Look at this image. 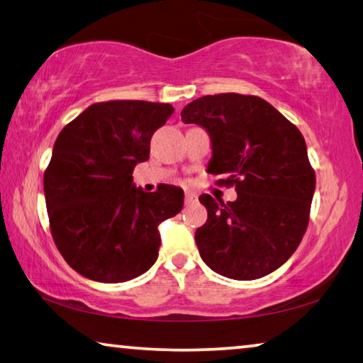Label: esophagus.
I'll return each instance as SVG.
<instances>
[{
    "instance_id": "obj_1",
    "label": "esophagus",
    "mask_w": 363,
    "mask_h": 363,
    "mask_svg": "<svg viewBox=\"0 0 363 363\" xmlns=\"http://www.w3.org/2000/svg\"><path fill=\"white\" fill-rule=\"evenodd\" d=\"M184 199H186V205H190V203H194V201L196 200V195L194 192H186V195H184Z\"/></svg>"
}]
</instances>
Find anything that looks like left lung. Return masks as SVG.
Here are the masks:
<instances>
[{
  "instance_id": "8db88e82",
  "label": "left lung",
  "mask_w": 363,
  "mask_h": 363,
  "mask_svg": "<svg viewBox=\"0 0 363 363\" xmlns=\"http://www.w3.org/2000/svg\"><path fill=\"white\" fill-rule=\"evenodd\" d=\"M210 133V174L235 187L237 200L200 195L208 219L195 232L201 259L233 280H255L286 262L303 240L315 171L301 131L257 96H203L181 112Z\"/></svg>"
}]
</instances>
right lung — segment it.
I'll return each instance as SVG.
<instances>
[{"mask_svg": "<svg viewBox=\"0 0 363 363\" xmlns=\"http://www.w3.org/2000/svg\"><path fill=\"white\" fill-rule=\"evenodd\" d=\"M169 104L107 101L89 106L56 139L45 171L49 229L60 255L83 277L121 284L158 257V224L182 210L184 192L160 184L144 194L134 167L173 115Z\"/></svg>", "mask_w": 363, "mask_h": 363, "instance_id": "obj_1", "label": "right lung"}]
</instances>
